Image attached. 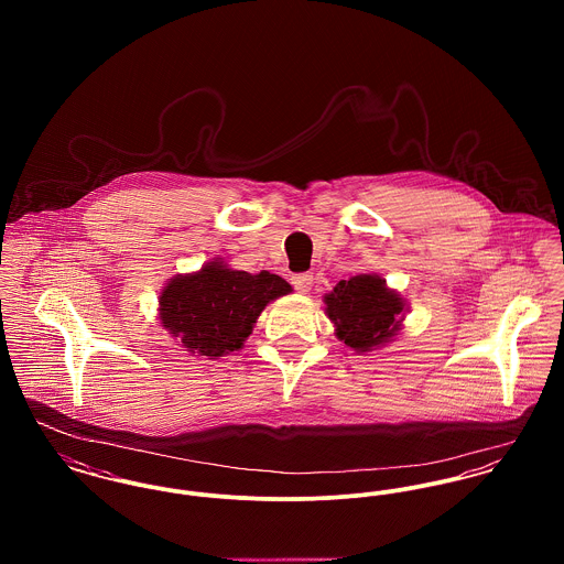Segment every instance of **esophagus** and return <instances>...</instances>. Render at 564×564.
I'll use <instances>...</instances> for the list:
<instances>
[{"instance_id": "esophagus-1", "label": "esophagus", "mask_w": 564, "mask_h": 564, "mask_svg": "<svg viewBox=\"0 0 564 564\" xmlns=\"http://www.w3.org/2000/svg\"><path fill=\"white\" fill-rule=\"evenodd\" d=\"M313 275L311 273H295L293 278H291V284L295 286V291L297 293H308L311 289H313Z\"/></svg>"}]
</instances>
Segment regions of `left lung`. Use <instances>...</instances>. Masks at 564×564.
Returning a JSON list of instances; mask_svg holds the SVG:
<instances>
[{
	"label": "left lung",
	"instance_id": "obj_1",
	"mask_svg": "<svg viewBox=\"0 0 564 564\" xmlns=\"http://www.w3.org/2000/svg\"><path fill=\"white\" fill-rule=\"evenodd\" d=\"M323 302L336 336L358 354L391 343L402 329L405 302L378 275L340 280Z\"/></svg>",
	"mask_w": 564,
	"mask_h": 564
}]
</instances>
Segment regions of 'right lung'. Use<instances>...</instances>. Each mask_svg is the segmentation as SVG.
Segmentation results:
<instances>
[{
  "mask_svg": "<svg viewBox=\"0 0 564 564\" xmlns=\"http://www.w3.org/2000/svg\"><path fill=\"white\" fill-rule=\"evenodd\" d=\"M286 293L291 284L275 273L251 275L230 269L224 260H210L162 289V327L186 351L219 358L241 349L264 306Z\"/></svg>",
  "mask_w": 564,
  "mask_h": 564,
  "instance_id": "obj_1",
  "label": "right lung"
}]
</instances>
